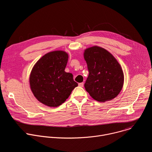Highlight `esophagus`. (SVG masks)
Listing matches in <instances>:
<instances>
[{"mask_svg":"<svg viewBox=\"0 0 152 152\" xmlns=\"http://www.w3.org/2000/svg\"><path fill=\"white\" fill-rule=\"evenodd\" d=\"M79 86H80V87H83V85H84V83H83V82H82V83H79Z\"/></svg>","mask_w":152,"mask_h":152,"instance_id":"esophagus-1","label":"esophagus"}]
</instances>
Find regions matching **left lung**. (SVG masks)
<instances>
[{
    "label": "left lung",
    "instance_id": "obj_1",
    "mask_svg": "<svg viewBox=\"0 0 152 152\" xmlns=\"http://www.w3.org/2000/svg\"><path fill=\"white\" fill-rule=\"evenodd\" d=\"M84 58L89 71L84 86L92 98L105 102L115 98L124 84V73L115 58L98 46L86 49Z\"/></svg>",
    "mask_w": 152,
    "mask_h": 152
}]
</instances>
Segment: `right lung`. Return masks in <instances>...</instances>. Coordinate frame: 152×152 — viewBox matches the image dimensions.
<instances>
[{
	"instance_id": "add662e5",
	"label": "right lung",
	"mask_w": 152,
	"mask_h": 152,
	"mask_svg": "<svg viewBox=\"0 0 152 152\" xmlns=\"http://www.w3.org/2000/svg\"><path fill=\"white\" fill-rule=\"evenodd\" d=\"M68 54L62 50L49 53L34 65L30 77L31 89L40 102L49 107H57L68 98L77 86L73 75L64 70Z\"/></svg>"
}]
</instances>
